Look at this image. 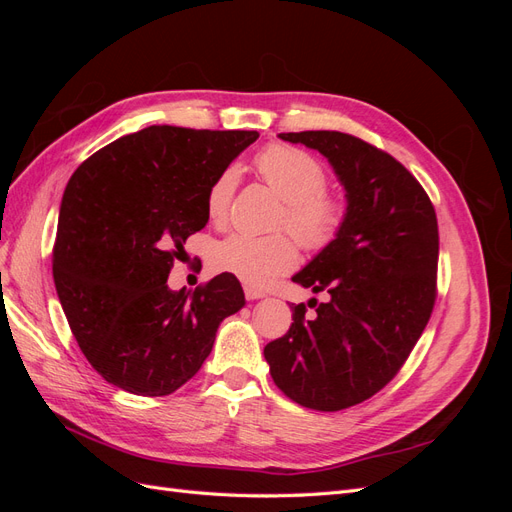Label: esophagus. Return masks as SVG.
Wrapping results in <instances>:
<instances>
[{"instance_id": "1", "label": "esophagus", "mask_w": 512, "mask_h": 512, "mask_svg": "<svg viewBox=\"0 0 512 512\" xmlns=\"http://www.w3.org/2000/svg\"><path fill=\"white\" fill-rule=\"evenodd\" d=\"M243 290H245V297L250 299V301H258V299H265V297H267L265 292L258 290V288H254V286H245Z\"/></svg>"}]
</instances>
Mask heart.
Masks as SVG:
<instances>
[{
  "mask_svg": "<svg viewBox=\"0 0 512 512\" xmlns=\"http://www.w3.org/2000/svg\"><path fill=\"white\" fill-rule=\"evenodd\" d=\"M256 168L260 177L286 200L280 224L303 247L322 250L337 237L346 218V205L337 194L324 190L327 173L316 158L288 145H273L258 153ZM237 181V168L228 166L209 185L205 211L211 224H226ZM297 258V245L286 235L256 237L232 232L215 243L211 265L222 273L235 275L247 286H267L297 265Z\"/></svg>",
  "mask_w": 512,
  "mask_h": 512,
  "instance_id": "1",
  "label": "heart"
}]
</instances>
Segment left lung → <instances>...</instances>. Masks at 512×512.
Wrapping results in <instances>:
<instances>
[{"label": "left lung", "mask_w": 512, "mask_h": 512, "mask_svg": "<svg viewBox=\"0 0 512 512\" xmlns=\"http://www.w3.org/2000/svg\"><path fill=\"white\" fill-rule=\"evenodd\" d=\"M280 138L329 160L346 192V218L337 237L292 275L329 301L314 318L303 303L294 305V322L267 344L265 359L292 401L335 412L389 384L427 327L436 301L438 220L421 183L361 138L329 130Z\"/></svg>", "instance_id": "obj_1"}]
</instances>
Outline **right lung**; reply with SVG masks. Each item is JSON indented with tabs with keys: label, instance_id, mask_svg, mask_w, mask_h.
I'll use <instances>...</instances> for the list:
<instances>
[{
	"label": "right lung",
	"instance_id": "right-lung-1",
	"mask_svg": "<svg viewBox=\"0 0 512 512\" xmlns=\"http://www.w3.org/2000/svg\"><path fill=\"white\" fill-rule=\"evenodd\" d=\"M258 138L245 130L149 126L121 136L70 177L53 247L55 288L98 374L143 397L175 393L245 305L235 275L170 290L185 239L209 222L213 179Z\"/></svg>",
	"mask_w": 512,
	"mask_h": 512
}]
</instances>
